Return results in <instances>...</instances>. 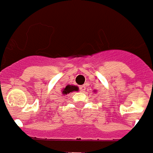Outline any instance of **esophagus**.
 Segmentation results:
<instances>
[{"label": "esophagus", "instance_id": "obj_1", "mask_svg": "<svg viewBox=\"0 0 153 153\" xmlns=\"http://www.w3.org/2000/svg\"><path fill=\"white\" fill-rule=\"evenodd\" d=\"M85 89H86V87H85V85H81V86H80V91H85Z\"/></svg>", "mask_w": 153, "mask_h": 153}]
</instances>
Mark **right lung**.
Segmentation results:
<instances>
[{"mask_svg":"<svg viewBox=\"0 0 153 153\" xmlns=\"http://www.w3.org/2000/svg\"><path fill=\"white\" fill-rule=\"evenodd\" d=\"M79 88H78L77 86H74V85H67L62 91V94L64 95H67V94L70 93L72 91H78Z\"/></svg>","mask_w":153,"mask_h":153,"instance_id":"obj_1","label":"right lung"}]
</instances>
